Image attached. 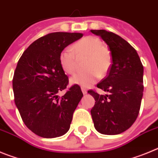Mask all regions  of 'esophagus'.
Here are the masks:
<instances>
[{
  "instance_id": "obj_1",
  "label": "esophagus",
  "mask_w": 158,
  "mask_h": 158,
  "mask_svg": "<svg viewBox=\"0 0 158 158\" xmlns=\"http://www.w3.org/2000/svg\"><path fill=\"white\" fill-rule=\"evenodd\" d=\"M81 91H82V93H83L84 95L87 94V89H86L85 88L82 87V88H81Z\"/></svg>"
}]
</instances>
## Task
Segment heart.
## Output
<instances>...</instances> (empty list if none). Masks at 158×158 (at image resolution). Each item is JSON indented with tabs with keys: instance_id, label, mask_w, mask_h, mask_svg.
<instances>
[{
	"instance_id": "b5f03b06",
	"label": "heart",
	"mask_w": 158,
	"mask_h": 158,
	"mask_svg": "<svg viewBox=\"0 0 158 158\" xmlns=\"http://www.w3.org/2000/svg\"><path fill=\"white\" fill-rule=\"evenodd\" d=\"M71 49H64L59 54L60 65L65 73L73 74L76 72L77 60L86 58V71L73 76L69 80L72 85L90 87L96 83L99 77L107 74L111 68V52L103 46L98 38L86 36L75 43Z\"/></svg>"
}]
</instances>
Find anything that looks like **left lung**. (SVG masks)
Returning a JSON list of instances; mask_svg holds the SVG:
<instances>
[{
    "label": "left lung",
    "mask_w": 158,
    "mask_h": 158,
    "mask_svg": "<svg viewBox=\"0 0 158 158\" xmlns=\"http://www.w3.org/2000/svg\"><path fill=\"white\" fill-rule=\"evenodd\" d=\"M91 32L107 43L112 58L108 75L96 85L107 94L88 92L96 101L92 118L100 134L118 135L129 129L139 115L143 96V65L135 49L120 36L105 30Z\"/></svg>",
    "instance_id": "obj_1"
}]
</instances>
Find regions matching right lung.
Wrapping results in <instances>:
<instances>
[{"label": "right lung", "instance_id": "1", "mask_svg": "<svg viewBox=\"0 0 158 158\" xmlns=\"http://www.w3.org/2000/svg\"><path fill=\"white\" fill-rule=\"evenodd\" d=\"M82 36L69 32L43 36L27 47L18 62L12 80L15 104L25 125L39 136L60 137L70 127L83 93L76 85L58 96L69 82L59 54Z\"/></svg>", "mask_w": 158, "mask_h": 158}]
</instances>
